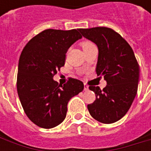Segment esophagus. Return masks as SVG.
Wrapping results in <instances>:
<instances>
[{
	"label": "esophagus",
	"instance_id": "esophagus-1",
	"mask_svg": "<svg viewBox=\"0 0 151 151\" xmlns=\"http://www.w3.org/2000/svg\"><path fill=\"white\" fill-rule=\"evenodd\" d=\"M89 86L86 84H84V91H88Z\"/></svg>",
	"mask_w": 151,
	"mask_h": 151
}]
</instances>
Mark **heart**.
<instances>
[{
  "mask_svg": "<svg viewBox=\"0 0 151 151\" xmlns=\"http://www.w3.org/2000/svg\"><path fill=\"white\" fill-rule=\"evenodd\" d=\"M94 43H92V42H91V41H89V40H86V41H82V43H81V46H82V49H83V51L85 49H86L87 47H91V45H93Z\"/></svg>",
  "mask_w": 151,
  "mask_h": 151,
  "instance_id": "obj_1",
  "label": "heart"
}]
</instances>
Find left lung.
I'll list each match as a JSON object with an SVG mask.
<instances>
[{"label": "left lung", "mask_w": 151, "mask_h": 151, "mask_svg": "<svg viewBox=\"0 0 151 151\" xmlns=\"http://www.w3.org/2000/svg\"><path fill=\"white\" fill-rule=\"evenodd\" d=\"M78 31L98 47L95 70L97 75L103 76L107 82L103 90L89 86L96 96L95 102L87 105L89 112L101 123L116 122L129 111L137 91L139 65L133 49L111 28L98 27Z\"/></svg>", "instance_id": "8db88e82"}]
</instances>
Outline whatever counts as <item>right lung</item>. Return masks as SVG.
Wrapping results in <instances>:
<instances>
[{
	"instance_id": "add662e5",
	"label": "right lung",
	"mask_w": 151,
	"mask_h": 151,
	"mask_svg": "<svg viewBox=\"0 0 151 151\" xmlns=\"http://www.w3.org/2000/svg\"><path fill=\"white\" fill-rule=\"evenodd\" d=\"M82 36L78 29H47L31 39L19 58L17 91L25 113L39 127L52 129L65 119L69 99L83 91V82L69 78L64 85L53 76L65 65L69 47Z\"/></svg>"
}]
</instances>
